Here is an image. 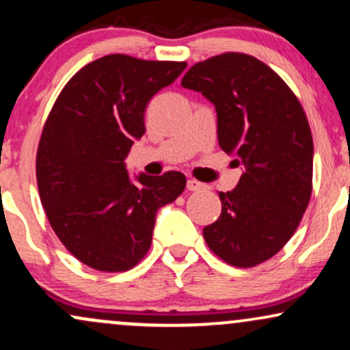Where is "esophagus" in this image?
Listing matches in <instances>:
<instances>
[{
  "label": "esophagus",
  "instance_id": "1",
  "mask_svg": "<svg viewBox=\"0 0 350 350\" xmlns=\"http://www.w3.org/2000/svg\"><path fill=\"white\" fill-rule=\"evenodd\" d=\"M202 187H204V184L199 183V180H196V179H189L187 180V191L196 192V191H200Z\"/></svg>",
  "mask_w": 350,
  "mask_h": 350
}]
</instances>
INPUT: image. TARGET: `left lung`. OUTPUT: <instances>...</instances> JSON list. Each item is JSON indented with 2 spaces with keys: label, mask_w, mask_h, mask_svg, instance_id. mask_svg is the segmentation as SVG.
Returning <instances> with one entry per match:
<instances>
[{
  "label": "left lung",
  "mask_w": 350,
  "mask_h": 350,
  "mask_svg": "<svg viewBox=\"0 0 350 350\" xmlns=\"http://www.w3.org/2000/svg\"><path fill=\"white\" fill-rule=\"evenodd\" d=\"M180 85L214 103L219 146L245 166L234 191L219 192L222 212L204 228L207 247L232 267H256L288 243L311 199L303 105L271 67L242 52L194 64Z\"/></svg>",
  "instance_id": "1"
}]
</instances>
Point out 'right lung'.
I'll return each instance as SVG.
<instances>
[{
  "instance_id": "right-lung-1",
  "label": "right lung",
  "mask_w": 350,
  "mask_h": 350,
  "mask_svg": "<svg viewBox=\"0 0 350 350\" xmlns=\"http://www.w3.org/2000/svg\"><path fill=\"white\" fill-rule=\"evenodd\" d=\"M186 62L110 54L72 77L44 123L36 178L52 230L94 270H131L151 247L156 212L183 194L186 176L139 174L124 158L146 131L144 111Z\"/></svg>"
}]
</instances>
